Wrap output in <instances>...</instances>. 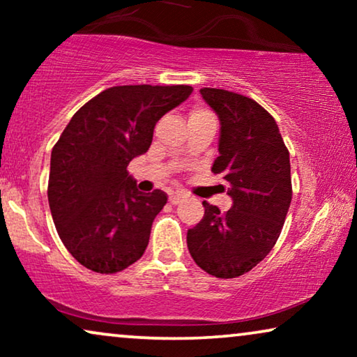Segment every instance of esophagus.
I'll return each mask as SVG.
<instances>
[{
	"mask_svg": "<svg viewBox=\"0 0 357 357\" xmlns=\"http://www.w3.org/2000/svg\"><path fill=\"white\" fill-rule=\"evenodd\" d=\"M183 198H185V193L183 192H175V193H170L169 202L172 203V204H178Z\"/></svg>",
	"mask_w": 357,
	"mask_h": 357,
	"instance_id": "obj_1",
	"label": "esophagus"
}]
</instances>
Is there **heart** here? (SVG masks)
<instances>
[{
	"mask_svg": "<svg viewBox=\"0 0 357 357\" xmlns=\"http://www.w3.org/2000/svg\"><path fill=\"white\" fill-rule=\"evenodd\" d=\"M204 115H209V114L204 110H193L192 114H190V119H198V116H204Z\"/></svg>",
	"mask_w": 357,
	"mask_h": 357,
	"instance_id": "obj_1",
	"label": "heart"
}]
</instances>
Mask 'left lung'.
Instances as JSON below:
<instances>
[{
    "label": "left lung",
    "mask_w": 357,
    "mask_h": 357,
    "mask_svg": "<svg viewBox=\"0 0 357 357\" xmlns=\"http://www.w3.org/2000/svg\"><path fill=\"white\" fill-rule=\"evenodd\" d=\"M199 94L221 125L211 170L229 185L232 208L222 214L203 202L187 245L202 270L227 280L257 266L280 237L292 198L289 151L275 119L250 97L211 87Z\"/></svg>",
    "instance_id": "left-lung-1"
}]
</instances>
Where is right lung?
<instances>
[{
  "label": "right lung",
  "instance_id": "right-lung-1",
  "mask_svg": "<svg viewBox=\"0 0 357 357\" xmlns=\"http://www.w3.org/2000/svg\"><path fill=\"white\" fill-rule=\"evenodd\" d=\"M193 92L192 86H115L73 115L52 149L48 204L68 252L102 275L143 257L160 190L141 193L128 164L153 143L154 126Z\"/></svg>",
  "mask_w": 357,
  "mask_h": 357
}]
</instances>
